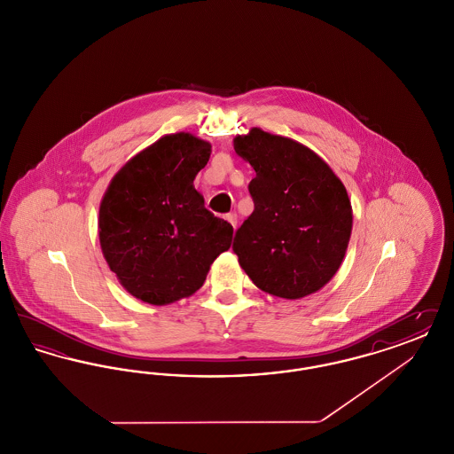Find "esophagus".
Wrapping results in <instances>:
<instances>
[{
    "label": "esophagus",
    "instance_id": "1",
    "mask_svg": "<svg viewBox=\"0 0 454 454\" xmlns=\"http://www.w3.org/2000/svg\"><path fill=\"white\" fill-rule=\"evenodd\" d=\"M226 219H228V223L233 226V228H237V215L235 213H230V215H226Z\"/></svg>",
    "mask_w": 454,
    "mask_h": 454
}]
</instances>
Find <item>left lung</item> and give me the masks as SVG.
Returning a JSON list of instances; mask_svg holds the SVG:
<instances>
[{
  "instance_id": "left-lung-1",
  "label": "left lung",
  "mask_w": 454,
  "mask_h": 454,
  "mask_svg": "<svg viewBox=\"0 0 454 454\" xmlns=\"http://www.w3.org/2000/svg\"><path fill=\"white\" fill-rule=\"evenodd\" d=\"M235 152L255 170L254 213L235 233L233 252L262 291L298 300L330 281L346 255L352 207L344 184L300 143L252 129Z\"/></svg>"
}]
</instances>
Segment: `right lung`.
Returning <instances> with one entry per match:
<instances>
[{
  "instance_id": "right-lung-1",
  "label": "right lung",
  "mask_w": 454,
  "mask_h": 454,
  "mask_svg": "<svg viewBox=\"0 0 454 454\" xmlns=\"http://www.w3.org/2000/svg\"><path fill=\"white\" fill-rule=\"evenodd\" d=\"M209 156V143L170 134L112 178L98 237L110 270L134 298L168 304L194 294L211 263L230 248L233 226L207 211L194 189Z\"/></svg>"
}]
</instances>
